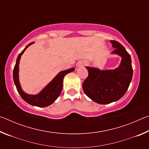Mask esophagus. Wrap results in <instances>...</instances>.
Returning a JSON list of instances; mask_svg holds the SVG:
<instances>
[{
	"instance_id": "obj_1",
	"label": "esophagus",
	"mask_w": 149,
	"mask_h": 149,
	"mask_svg": "<svg viewBox=\"0 0 149 149\" xmlns=\"http://www.w3.org/2000/svg\"><path fill=\"white\" fill-rule=\"evenodd\" d=\"M85 64H86V62H80L77 64V66H82V65H84Z\"/></svg>"
}]
</instances>
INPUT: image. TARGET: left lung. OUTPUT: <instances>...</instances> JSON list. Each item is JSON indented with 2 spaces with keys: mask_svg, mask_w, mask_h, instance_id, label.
<instances>
[{
  "mask_svg": "<svg viewBox=\"0 0 149 149\" xmlns=\"http://www.w3.org/2000/svg\"><path fill=\"white\" fill-rule=\"evenodd\" d=\"M110 42L115 49L112 54L122 58L119 67L114 70H100L87 66L89 75L82 84L85 95L100 104H109L120 99L127 91L133 77L130 54L120 42Z\"/></svg>",
  "mask_w": 149,
  "mask_h": 149,
  "instance_id": "8db88e82",
  "label": "left lung"
}]
</instances>
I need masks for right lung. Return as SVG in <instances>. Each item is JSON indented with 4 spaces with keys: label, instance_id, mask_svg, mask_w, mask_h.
<instances>
[{
    "label": "right lung",
    "instance_id": "add662e5",
    "mask_svg": "<svg viewBox=\"0 0 149 149\" xmlns=\"http://www.w3.org/2000/svg\"><path fill=\"white\" fill-rule=\"evenodd\" d=\"M33 43H34V42H31V43H29L27 46L25 47V49L22 50V52L18 55V56L17 58L16 65H15L13 71L14 81L16 87L17 92L19 93V94L21 96L22 99L26 102L32 106H35V107H46L52 104L58 99V97H59L60 93L62 92L63 87V79H64V76L66 74H69V73L72 72L75 70V68H70L68 70L59 72L56 75V76L38 94H27L26 93H25L22 90L21 85H20L19 84V64L22 55L23 54L27 48Z\"/></svg>",
    "mask_w": 149,
    "mask_h": 149
}]
</instances>
